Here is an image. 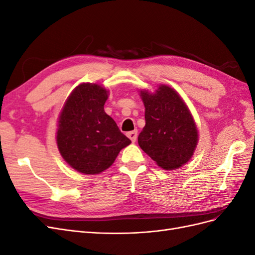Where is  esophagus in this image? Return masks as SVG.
I'll use <instances>...</instances> for the list:
<instances>
[{"instance_id": "1", "label": "esophagus", "mask_w": 255, "mask_h": 255, "mask_svg": "<svg viewBox=\"0 0 255 255\" xmlns=\"http://www.w3.org/2000/svg\"><path fill=\"white\" fill-rule=\"evenodd\" d=\"M127 135H128L129 139L132 140V142L136 141V139H137V130H132V132H128Z\"/></svg>"}]
</instances>
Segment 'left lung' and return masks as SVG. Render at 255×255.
<instances>
[{
    "instance_id": "1",
    "label": "left lung",
    "mask_w": 255,
    "mask_h": 255,
    "mask_svg": "<svg viewBox=\"0 0 255 255\" xmlns=\"http://www.w3.org/2000/svg\"><path fill=\"white\" fill-rule=\"evenodd\" d=\"M145 126L138 144L165 170L188 163L197 148L199 134L194 117L175 89L161 84L155 92L139 90Z\"/></svg>"
}]
</instances>
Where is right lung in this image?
<instances>
[{
	"label": "right lung",
	"mask_w": 255,
	"mask_h": 255,
	"mask_svg": "<svg viewBox=\"0 0 255 255\" xmlns=\"http://www.w3.org/2000/svg\"><path fill=\"white\" fill-rule=\"evenodd\" d=\"M109 92L99 84L82 83L67 98L59 114L58 151L69 166L84 174L103 172L130 143L104 111Z\"/></svg>",
	"instance_id": "1"
}]
</instances>
